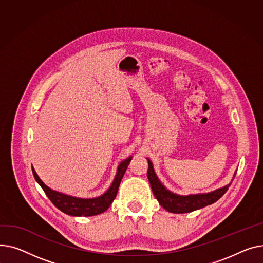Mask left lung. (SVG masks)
I'll list each match as a JSON object with an SVG mask.
<instances>
[{"mask_svg":"<svg viewBox=\"0 0 263 263\" xmlns=\"http://www.w3.org/2000/svg\"><path fill=\"white\" fill-rule=\"evenodd\" d=\"M148 161V168H147V177L151 183V187L153 190L154 195L158 199L159 204L167 211L173 213H186L191 212L196 209L203 208L205 206L211 205L217 202L219 198H221L224 193L228 190V186H225L221 189L215 190L213 192L207 194H196V195H188V196H180L173 194L167 191L157 178L155 172H154L153 164Z\"/></svg>","mask_w":263,"mask_h":263,"instance_id":"left-lung-1","label":"left lung"}]
</instances>
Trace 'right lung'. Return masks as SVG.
Masks as SVG:
<instances>
[{
    "label": "right lung",
    "mask_w": 263,
    "mask_h": 263,
    "mask_svg": "<svg viewBox=\"0 0 263 263\" xmlns=\"http://www.w3.org/2000/svg\"><path fill=\"white\" fill-rule=\"evenodd\" d=\"M130 162V158L126 159L125 161L121 162V164L118 167L117 176L111 184V187L108 189L106 193H104L102 196L96 197V198H79L69 196L63 193L56 192L52 189H50L48 186L42 182V180L39 178L35 170L32 166L33 174L36 179V181L40 184L41 188L43 189L44 193L50 198L51 202L60 210L69 215H74V217H91V215H97L100 213H103L106 211L114 199L117 196L118 189L120 186V182L124 175L126 168Z\"/></svg>",
    "instance_id": "obj_1"
}]
</instances>
